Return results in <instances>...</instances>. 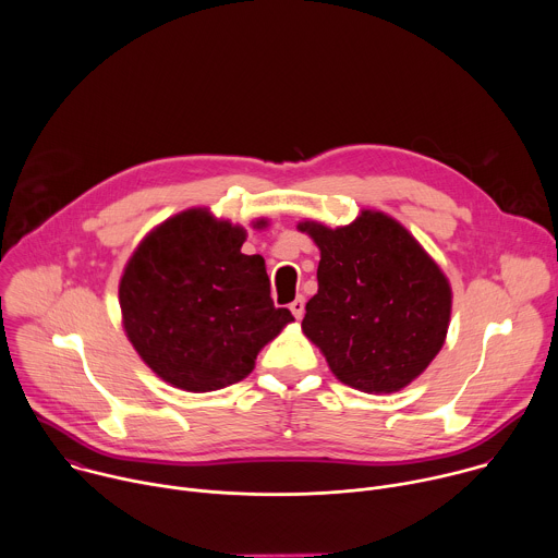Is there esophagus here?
I'll return each instance as SVG.
<instances>
[{"label":"esophagus","instance_id":"esophagus-1","mask_svg":"<svg viewBox=\"0 0 558 558\" xmlns=\"http://www.w3.org/2000/svg\"><path fill=\"white\" fill-rule=\"evenodd\" d=\"M289 308H291V313H293L295 320H302V315H304V298H302V295H298V298L289 304Z\"/></svg>","mask_w":558,"mask_h":558}]
</instances>
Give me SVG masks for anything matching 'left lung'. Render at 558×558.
Wrapping results in <instances>:
<instances>
[{
    "label": "left lung",
    "instance_id": "1",
    "mask_svg": "<svg viewBox=\"0 0 558 558\" xmlns=\"http://www.w3.org/2000/svg\"><path fill=\"white\" fill-rule=\"evenodd\" d=\"M320 250L302 333L333 375L362 392L407 388L441 351L452 289L415 235L384 211L342 227L298 222Z\"/></svg>",
    "mask_w": 558,
    "mask_h": 558
}]
</instances>
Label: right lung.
<instances>
[{"label": "right lung", "instance_id": "obj_1", "mask_svg": "<svg viewBox=\"0 0 558 558\" xmlns=\"http://www.w3.org/2000/svg\"><path fill=\"white\" fill-rule=\"evenodd\" d=\"M245 241V227L192 207L156 225L123 269L125 336L174 388L209 392L245 379L260 349L293 323L289 308L274 306L265 258L241 252Z\"/></svg>", "mask_w": 558, "mask_h": 558}]
</instances>
